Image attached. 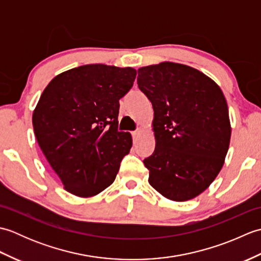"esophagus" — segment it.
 I'll return each mask as SVG.
<instances>
[{
  "mask_svg": "<svg viewBox=\"0 0 261 261\" xmlns=\"http://www.w3.org/2000/svg\"><path fill=\"white\" fill-rule=\"evenodd\" d=\"M140 134H141V130H140V129H138V130H136V131L132 132V137H134L135 141L138 139V137L140 136Z\"/></svg>",
  "mask_w": 261,
  "mask_h": 261,
  "instance_id": "esophagus-1",
  "label": "esophagus"
}]
</instances>
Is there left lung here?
Wrapping results in <instances>:
<instances>
[{"label":"left lung","instance_id":"obj_1","mask_svg":"<svg viewBox=\"0 0 261 261\" xmlns=\"http://www.w3.org/2000/svg\"><path fill=\"white\" fill-rule=\"evenodd\" d=\"M137 82L153 109L156 148L143 160L149 184L171 201L196 197L220 173L230 145L222 91L199 70L170 62L139 68Z\"/></svg>","mask_w":261,"mask_h":261}]
</instances>
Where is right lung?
Listing matches in <instances>:
<instances>
[{"instance_id": "add662e5", "label": "right lung", "mask_w": 261, "mask_h": 261, "mask_svg": "<svg viewBox=\"0 0 261 261\" xmlns=\"http://www.w3.org/2000/svg\"><path fill=\"white\" fill-rule=\"evenodd\" d=\"M136 75L131 67L85 65L57 75L42 92L33 130L67 192L90 197L114 181L132 147L129 132L118 130L119 101Z\"/></svg>"}]
</instances>
